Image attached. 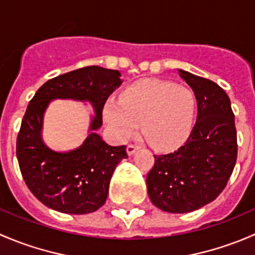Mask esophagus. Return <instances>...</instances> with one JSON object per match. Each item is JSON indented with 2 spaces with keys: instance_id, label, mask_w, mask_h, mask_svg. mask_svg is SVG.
Wrapping results in <instances>:
<instances>
[{
  "instance_id": "obj_1",
  "label": "esophagus",
  "mask_w": 255,
  "mask_h": 255,
  "mask_svg": "<svg viewBox=\"0 0 255 255\" xmlns=\"http://www.w3.org/2000/svg\"><path fill=\"white\" fill-rule=\"evenodd\" d=\"M137 150H138V145H135V144H128L127 145L128 155H132V154H134Z\"/></svg>"
}]
</instances>
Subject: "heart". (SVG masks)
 Segmentation results:
<instances>
[{
	"instance_id": "obj_1",
	"label": "heart",
	"mask_w": 255,
	"mask_h": 255,
	"mask_svg": "<svg viewBox=\"0 0 255 255\" xmlns=\"http://www.w3.org/2000/svg\"><path fill=\"white\" fill-rule=\"evenodd\" d=\"M196 100L189 89L168 81L143 80L127 87L122 99H109L104 121L117 140H127L137 132L160 150L180 145L191 132Z\"/></svg>"
}]
</instances>
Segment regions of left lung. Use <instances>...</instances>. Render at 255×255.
<instances>
[{"label": "left lung", "mask_w": 255, "mask_h": 255, "mask_svg": "<svg viewBox=\"0 0 255 255\" xmlns=\"http://www.w3.org/2000/svg\"><path fill=\"white\" fill-rule=\"evenodd\" d=\"M194 91L197 120L175 151L154 155L148 195L165 212L185 213L212 202L227 185L237 161V130L230 97L211 80L179 70Z\"/></svg>", "instance_id": "8db88e82"}]
</instances>
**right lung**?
Listing matches in <instances>:
<instances>
[{
    "label": "right lung",
    "instance_id": "right-lung-1",
    "mask_svg": "<svg viewBox=\"0 0 255 255\" xmlns=\"http://www.w3.org/2000/svg\"><path fill=\"white\" fill-rule=\"evenodd\" d=\"M121 82L118 70L85 66L48 80L29 101L17 135L16 154L25 185L47 207L85 215L106 202L113 171L128 155L126 145H109L96 129L102 126L105 102ZM54 98L86 99L95 107L93 132L80 148L69 153L50 151L40 137L42 113Z\"/></svg>",
    "mask_w": 255,
    "mask_h": 255
}]
</instances>
